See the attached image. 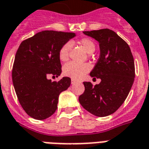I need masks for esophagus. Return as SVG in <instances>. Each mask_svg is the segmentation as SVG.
Here are the masks:
<instances>
[{
  "label": "esophagus",
  "mask_w": 149,
  "mask_h": 149,
  "mask_svg": "<svg viewBox=\"0 0 149 149\" xmlns=\"http://www.w3.org/2000/svg\"><path fill=\"white\" fill-rule=\"evenodd\" d=\"M76 83H77V81H76L75 80H73V79H72V80H71L72 84H76Z\"/></svg>",
  "instance_id": "34e87169"
}]
</instances>
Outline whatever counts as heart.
<instances>
[{
    "label": "heart",
    "instance_id": "b5f03b06",
    "mask_svg": "<svg viewBox=\"0 0 149 149\" xmlns=\"http://www.w3.org/2000/svg\"><path fill=\"white\" fill-rule=\"evenodd\" d=\"M80 43L88 54L94 52L95 49L94 42L90 38H83L80 41ZM71 47L72 43L70 42H66L61 47L59 50V58L61 61H66L69 59ZM90 69L91 66L88 64H80L72 61L64 66L63 73L73 80H80L90 70Z\"/></svg>",
    "mask_w": 149,
    "mask_h": 149
}]
</instances>
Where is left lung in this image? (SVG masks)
Returning a JSON list of instances; mask_svg holds the SVG:
<instances>
[{"label": "left lung", "mask_w": 149, "mask_h": 149, "mask_svg": "<svg viewBox=\"0 0 149 149\" xmlns=\"http://www.w3.org/2000/svg\"><path fill=\"white\" fill-rule=\"evenodd\" d=\"M84 34L100 44V58L90 76L100 78L101 82L95 85L84 82L85 89L79 102L93 115L108 116L119 108L130 91L135 77L133 57L128 44L112 30Z\"/></svg>", "instance_id": "1"}]
</instances>
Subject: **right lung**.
Instances as JSON below:
<instances>
[{"label":"right lung","instance_id":"obj_1","mask_svg":"<svg viewBox=\"0 0 149 149\" xmlns=\"http://www.w3.org/2000/svg\"><path fill=\"white\" fill-rule=\"evenodd\" d=\"M76 36L75 33L42 31L22 42L16 54L13 83L20 105L37 120L49 118L58 108L61 92L68 89L71 79H48L61 73L59 50Z\"/></svg>","mask_w":149,"mask_h":149}]
</instances>
